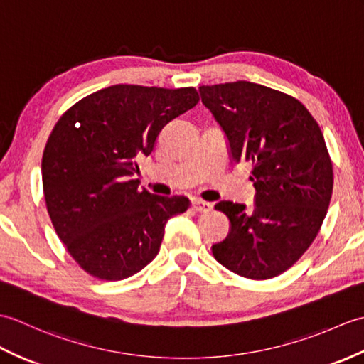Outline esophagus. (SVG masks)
<instances>
[{
  "instance_id": "obj_1",
  "label": "esophagus",
  "mask_w": 364,
  "mask_h": 364,
  "mask_svg": "<svg viewBox=\"0 0 364 364\" xmlns=\"http://www.w3.org/2000/svg\"><path fill=\"white\" fill-rule=\"evenodd\" d=\"M192 206H194L196 211H200V213H208L213 210V205L205 202V200H200V198H194L192 200Z\"/></svg>"
}]
</instances>
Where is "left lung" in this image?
Listing matches in <instances>:
<instances>
[{
    "mask_svg": "<svg viewBox=\"0 0 364 364\" xmlns=\"http://www.w3.org/2000/svg\"><path fill=\"white\" fill-rule=\"evenodd\" d=\"M227 139L233 164H252L253 208L222 200L230 220L211 247L223 267L252 280L284 272L318 236L333 191V168L318 122L299 100L255 82L198 87Z\"/></svg>",
    "mask_w": 364,
    "mask_h": 364,
    "instance_id": "obj_1",
    "label": "left lung"
}]
</instances>
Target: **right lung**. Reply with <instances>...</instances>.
<instances>
[{
    "mask_svg": "<svg viewBox=\"0 0 364 364\" xmlns=\"http://www.w3.org/2000/svg\"><path fill=\"white\" fill-rule=\"evenodd\" d=\"M198 103L196 89L117 84L73 105L45 145L46 210L73 259L102 280H123L159 252L184 196L139 189L137 159L149 156L170 120Z\"/></svg>",
    "mask_w": 364,
    "mask_h": 364,
    "instance_id": "right-lung-1",
    "label": "right lung"
}]
</instances>
